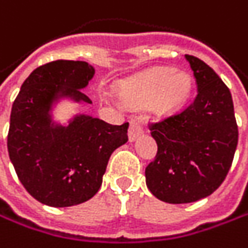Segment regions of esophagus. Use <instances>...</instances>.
Returning a JSON list of instances; mask_svg holds the SVG:
<instances>
[{
  "instance_id": "esophagus-1",
  "label": "esophagus",
  "mask_w": 248,
  "mask_h": 248,
  "mask_svg": "<svg viewBox=\"0 0 248 248\" xmlns=\"http://www.w3.org/2000/svg\"><path fill=\"white\" fill-rule=\"evenodd\" d=\"M143 132L142 125H141V123L140 121H137V120H132L130 124V130H128V138H130V141H135L141 134Z\"/></svg>"
}]
</instances>
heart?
<instances>
[{
	"label": "heart",
	"mask_w": 248,
	"mask_h": 248,
	"mask_svg": "<svg viewBox=\"0 0 248 248\" xmlns=\"http://www.w3.org/2000/svg\"><path fill=\"white\" fill-rule=\"evenodd\" d=\"M191 88L192 79L188 74L160 68L123 82L118 86V96L124 105L132 107L148 106L156 100L160 111H169L188 97Z\"/></svg>",
	"instance_id": "1"
}]
</instances>
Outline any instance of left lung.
I'll return each mask as SVG.
<instances>
[{
    "label": "left lung",
    "instance_id": "obj_1",
    "mask_svg": "<svg viewBox=\"0 0 248 248\" xmlns=\"http://www.w3.org/2000/svg\"><path fill=\"white\" fill-rule=\"evenodd\" d=\"M198 93L179 113L149 124L157 143L145 169L146 186L157 200L188 204L211 195L228 176L239 131L229 88L202 60L186 54Z\"/></svg>",
    "mask_w": 248,
    "mask_h": 248
}]
</instances>
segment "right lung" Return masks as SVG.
Here are the masks:
<instances>
[{
	"instance_id": "1",
	"label": "right lung",
	"mask_w": 248,
	"mask_h": 248,
	"mask_svg": "<svg viewBox=\"0 0 248 248\" xmlns=\"http://www.w3.org/2000/svg\"><path fill=\"white\" fill-rule=\"evenodd\" d=\"M94 75L85 61L57 60L36 68L16 96L8 132V154L20 183L39 202L64 208L99 191L111 154L128 141V123L111 125L77 114L67 127L53 121L61 99L92 103L82 92Z\"/></svg>"
}]
</instances>
